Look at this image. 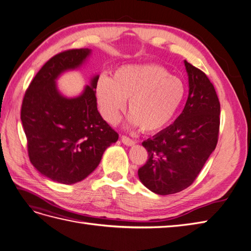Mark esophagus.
I'll return each mask as SVG.
<instances>
[{"label":"esophagus","instance_id":"1","mask_svg":"<svg viewBox=\"0 0 251 251\" xmlns=\"http://www.w3.org/2000/svg\"><path fill=\"white\" fill-rule=\"evenodd\" d=\"M121 142H123L124 144H126V146H127V147H132V146H134V144L136 143L135 140L128 138L127 136H121Z\"/></svg>","mask_w":251,"mask_h":251}]
</instances>
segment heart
I'll return each instance as SVG.
<instances>
[{"label": "heart", "mask_w": 251, "mask_h": 251, "mask_svg": "<svg viewBox=\"0 0 251 251\" xmlns=\"http://www.w3.org/2000/svg\"><path fill=\"white\" fill-rule=\"evenodd\" d=\"M96 100L102 117L116 124L128 100V124L155 133L176 116L184 101V81L157 64L125 65L112 77L100 76L95 85Z\"/></svg>", "instance_id": "obj_1"}]
</instances>
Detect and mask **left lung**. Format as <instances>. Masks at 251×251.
<instances>
[{"label": "left lung", "instance_id": "1", "mask_svg": "<svg viewBox=\"0 0 251 251\" xmlns=\"http://www.w3.org/2000/svg\"><path fill=\"white\" fill-rule=\"evenodd\" d=\"M188 97L175 123L142 142L149 159L138 170L142 184L157 195L187 188L215 151L220 127V101L206 74L184 60Z\"/></svg>", "mask_w": 251, "mask_h": 251}]
</instances>
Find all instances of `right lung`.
<instances>
[{"label":"right lung","instance_id":"add662e5","mask_svg":"<svg viewBox=\"0 0 251 251\" xmlns=\"http://www.w3.org/2000/svg\"><path fill=\"white\" fill-rule=\"evenodd\" d=\"M90 54L88 48L72 49L50 58L36 73L22 103L30 161L43 176L58 183L74 184L87 178L105 149L118 140L97 110L100 75L76 97L64 96L56 87L60 74L77 69Z\"/></svg>","mask_w":251,"mask_h":251}]
</instances>
